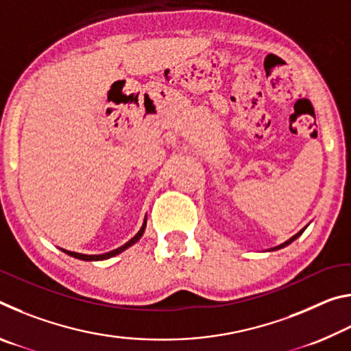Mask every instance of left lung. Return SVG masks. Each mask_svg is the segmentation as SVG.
<instances>
[{"label":"left lung","mask_w":351,"mask_h":351,"mask_svg":"<svg viewBox=\"0 0 351 351\" xmlns=\"http://www.w3.org/2000/svg\"><path fill=\"white\" fill-rule=\"evenodd\" d=\"M306 228H304V229H302L300 230V232H297L294 237H291V239L288 240V241H285V243H282V245H278V246H276V247H272V249H269V251H277V249H282V247H285V246H288L289 245V243H293L295 239H299V237L302 235V234H304V230H305Z\"/></svg>","instance_id":"8db88e82"}]
</instances>
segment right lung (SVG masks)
I'll list each match as a JSON object with an SVG mask.
<instances>
[{"instance_id": "add662e5", "label": "right lung", "mask_w": 351, "mask_h": 351, "mask_svg": "<svg viewBox=\"0 0 351 351\" xmlns=\"http://www.w3.org/2000/svg\"><path fill=\"white\" fill-rule=\"evenodd\" d=\"M145 226H147V218L144 219V224H142V228L139 229V232L136 234L132 240L127 241L125 245L121 246V247H117V249H114V251H110V252H105V254H97V255H88V254L71 252V251H64V249H62V251H63L64 254L71 255V257H74V258H79V260H85V261H97V260H106V258H110V257H114V255H117V254L123 252V251H125V249H128L130 246H133L134 243L141 239L142 234H144V230H145Z\"/></svg>"}]
</instances>
